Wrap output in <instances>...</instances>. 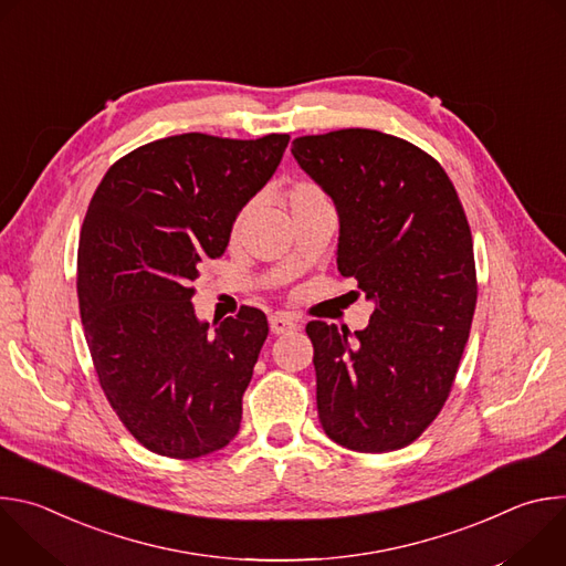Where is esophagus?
Returning a JSON list of instances; mask_svg holds the SVG:
<instances>
[{
    "instance_id": "esophagus-1",
    "label": "esophagus",
    "mask_w": 566,
    "mask_h": 566,
    "mask_svg": "<svg viewBox=\"0 0 566 566\" xmlns=\"http://www.w3.org/2000/svg\"><path fill=\"white\" fill-rule=\"evenodd\" d=\"M269 327H271V334H293V332H297V325L295 322L291 319V317H286V315H271L269 317Z\"/></svg>"
}]
</instances>
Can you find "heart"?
<instances>
[{
    "mask_svg": "<svg viewBox=\"0 0 566 566\" xmlns=\"http://www.w3.org/2000/svg\"><path fill=\"white\" fill-rule=\"evenodd\" d=\"M319 201H327V195L325 190H322L319 186L311 184V181H295L286 192H284V203L291 212L300 210V208H306V206H313V203H319ZM253 210V203H247L244 208H241L234 217V223H232V230L237 232L241 226H244V221L249 219Z\"/></svg>",
    "mask_w": 566,
    "mask_h": 566,
    "instance_id": "1",
    "label": "heart"
}]
</instances>
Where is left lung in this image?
Segmentation results:
<instances>
[{
	"instance_id": "1",
	"label": "left lung",
	"mask_w": 566,
	"mask_h": 566,
	"mask_svg": "<svg viewBox=\"0 0 566 566\" xmlns=\"http://www.w3.org/2000/svg\"><path fill=\"white\" fill-rule=\"evenodd\" d=\"M291 151L336 203L338 271L376 302L354 343L347 327L306 325L319 423L356 452L406 448L446 406L470 336L476 271L463 206L439 160L398 136L338 129L300 136Z\"/></svg>"
}]
</instances>
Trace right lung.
<instances>
[{
    "mask_svg": "<svg viewBox=\"0 0 566 566\" xmlns=\"http://www.w3.org/2000/svg\"><path fill=\"white\" fill-rule=\"evenodd\" d=\"M289 134L158 138L118 158L77 247V304L98 382L147 450L197 459L239 432L241 398L269 336L241 306L210 332L192 282L228 247L237 212L280 166Z\"/></svg>",
    "mask_w": 566,
    "mask_h": 566,
    "instance_id": "1",
    "label": "right lung"
}]
</instances>
